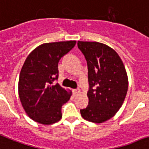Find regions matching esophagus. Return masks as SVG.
<instances>
[{
    "label": "esophagus",
    "instance_id": "34e87169",
    "mask_svg": "<svg viewBox=\"0 0 149 149\" xmlns=\"http://www.w3.org/2000/svg\"><path fill=\"white\" fill-rule=\"evenodd\" d=\"M81 92V90L79 88H77V89H74V90H73V93L74 95H78V94H80Z\"/></svg>",
    "mask_w": 149,
    "mask_h": 149
}]
</instances>
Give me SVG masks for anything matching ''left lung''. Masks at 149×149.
Listing matches in <instances>:
<instances>
[{
    "label": "left lung",
    "instance_id": "left-lung-1",
    "mask_svg": "<svg viewBox=\"0 0 149 149\" xmlns=\"http://www.w3.org/2000/svg\"><path fill=\"white\" fill-rule=\"evenodd\" d=\"M88 65V105L81 109L82 118L102 123L118 112L128 91V80L119 55L108 45L96 41H78Z\"/></svg>",
    "mask_w": 149,
    "mask_h": 149
}]
</instances>
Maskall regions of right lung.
<instances>
[{
    "label": "right lung",
    "mask_w": 149,
    "mask_h": 149,
    "mask_svg": "<svg viewBox=\"0 0 149 149\" xmlns=\"http://www.w3.org/2000/svg\"><path fill=\"white\" fill-rule=\"evenodd\" d=\"M76 41L45 43L26 58L19 76L18 94L24 109L34 122L52 125L60 121L61 107L70 99L71 91L59 84L58 62L68 53Z\"/></svg>",
    "instance_id": "right-lung-1"
}]
</instances>
